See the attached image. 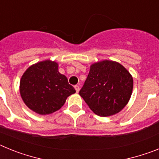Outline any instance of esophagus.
I'll list each match as a JSON object with an SVG mask.
<instances>
[{
    "label": "esophagus",
    "instance_id": "esophagus-1",
    "mask_svg": "<svg viewBox=\"0 0 159 159\" xmlns=\"http://www.w3.org/2000/svg\"><path fill=\"white\" fill-rule=\"evenodd\" d=\"M74 88H75V91H76V92L78 93V92H80V87H79L78 85H75V87H74Z\"/></svg>",
    "mask_w": 159,
    "mask_h": 159
}]
</instances>
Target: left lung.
Returning a JSON list of instances; mask_svg holds the SVG:
<instances>
[{
  "mask_svg": "<svg viewBox=\"0 0 159 159\" xmlns=\"http://www.w3.org/2000/svg\"><path fill=\"white\" fill-rule=\"evenodd\" d=\"M132 90L130 72L119 63L102 60L91 65L80 95L94 113L107 117L123 110Z\"/></svg>",
  "mask_w": 159,
  "mask_h": 159,
  "instance_id": "left-lung-1",
  "label": "left lung"
}]
</instances>
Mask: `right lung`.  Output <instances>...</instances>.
I'll list each match as a JSON object with an SVG mask.
<instances>
[{
    "label": "right lung",
    "instance_id": "1",
    "mask_svg": "<svg viewBox=\"0 0 159 159\" xmlns=\"http://www.w3.org/2000/svg\"><path fill=\"white\" fill-rule=\"evenodd\" d=\"M20 93L26 106L40 115L57 111L69 95L75 93L67 77L58 71V64L44 60L30 66L20 82Z\"/></svg>",
    "mask_w": 159,
    "mask_h": 159
}]
</instances>
